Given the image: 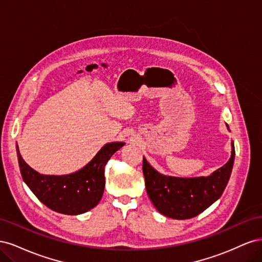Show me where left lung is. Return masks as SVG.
Returning a JSON list of instances; mask_svg holds the SVG:
<instances>
[{
	"mask_svg": "<svg viewBox=\"0 0 262 262\" xmlns=\"http://www.w3.org/2000/svg\"><path fill=\"white\" fill-rule=\"evenodd\" d=\"M235 158L232 145L229 161L211 176L177 178L164 176L143 157V175L146 191L158 212L176 220H187L199 215L223 193L231 177Z\"/></svg>",
	"mask_w": 262,
	"mask_h": 262,
	"instance_id": "obj_1",
	"label": "left lung"
}]
</instances>
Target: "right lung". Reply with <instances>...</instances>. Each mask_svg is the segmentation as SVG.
<instances>
[{
  "mask_svg": "<svg viewBox=\"0 0 262 262\" xmlns=\"http://www.w3.org/2000/svg\"><path fill=\"white\" fill-rule=\"evenodd\" d=\"M123 144L122 142L106 144L85 167L66 176H46L37 172L23 160L17 146L21 177L49 209L67 215H77L96 207L100 201L105 189V166Z\"/></svg>",
  "mask_w": 262,
  "mask_h": 262,
  "instance_id": "right-lung-1",
  "label": "right lung"
}]
</instances>
